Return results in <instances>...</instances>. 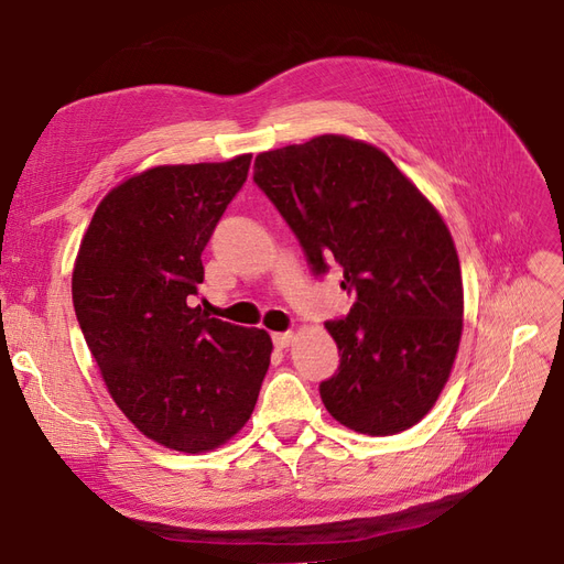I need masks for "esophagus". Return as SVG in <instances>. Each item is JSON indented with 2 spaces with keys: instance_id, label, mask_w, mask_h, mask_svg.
Wrapping results in <instances>:
<instances>
[{
  "instance_id": "esophagus-1",
  "label": "esophagus",
  "mask_w": 564,
  "mask_h": 564,
  "mask_svg": "<svg viewBox=\"0 0 564 564\" xmlns=\"http://www.w3.org/2000/svg\"><path fill=\"white\" fill-rule=\"evenodd\" d=\"M272 340H275L278 348H289L294 344V332H280V334H272Z\"/></svg>"
}]
</instances>
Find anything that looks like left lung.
Masks as SVG:
<instances>
[{
	"mask_svg": "<svg viewBox=\"0 0 564 564\" xmlns=\"http://www.w3.org/2000/svg\"><path fill=\"white\" fill-rule=\"evenodd\" d=\"M253 181L313 270L344 268L350 315L327 322L338 373L319 386L346 429L383 437L416 425L447 386L464 332V282L435 204L377 145L322 133L259 152Z\"/></svg>",
	"mask_w": 564,
	"mask_h": 564,
	"instance_id": "8db88e82",
	"label": "left lung"
}]
</instances>
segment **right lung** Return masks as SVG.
<instances>
[{
    "label": "right lung",
    "mask_w": 564,
    "mask_h": 564,
    "mask_svg": "<svg viewBox=\"0 0 564 564\" xmlns=\"http://www.w3.org/2000/svg\"><path fill=\"white\" fill-rule=\"evenodd\" d=\"M249 164L247 152L124 178L100 199L73 268L77 322L110 398L148 440L183 454L240 433L270 367L265 329L187 303Z\"/></svg>",
    "instance_id": "add662e5"
}]
</instances>
